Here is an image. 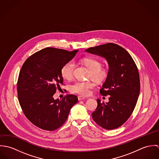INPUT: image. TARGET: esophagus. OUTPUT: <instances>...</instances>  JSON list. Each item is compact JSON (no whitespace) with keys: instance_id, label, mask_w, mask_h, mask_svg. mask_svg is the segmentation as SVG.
<instances>
[{"instance_id":"obj_1","label":"esophagus","mask_w":159,"mask_h":159,"mask_svg":"<svg viewBox=\"0 0 159 159\" xmlns=\"http://www.w3.org/2000/svg\"><path fill=\"white\" fill-rule=\"evenodd\" d=\"M78 100H79V101H80V100H84V99H86V98H85V97H82V96H78Z\"/></svg>"}]
</instances>
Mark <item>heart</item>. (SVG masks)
I'll return each mask as SVG.
<instances>
[{
    "label": "heart",
    "mask_w": 159,
    "mask_h": 159,
    "mask_svg": "<svg viewBox=\"0 0 159 159\" xmlns=\"http://www.w3.org/2000/svg\"><path fill=\"white\" fill-rule=\"evenodd\" d=\"M81 62L89 70L88 78H91L95 83H103L109 78V68L102 67L100 61L93 57H84L81 59ZM75 68V64L73 61H69L66 62L61 69L62 76L64 79L71 80L73 76ZM93 87L94 83L91 81H77L71 86L70 91L82 96H87Z\"/></svg>",
    "instance_id": "b5f03b06"
}]
</instances>
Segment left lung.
I'll use <instances>...</instances> for the list:
<instances>
[{"mask_svg": "<svg viewBox=\"0 0 159 159\" xmlns=\"http://www.w3.org/2000/svg\"><path fill=\"white\" fill-rule=\"evenodd\" d=\"M86 51L105 57L110 70L109 78L100 90L102 95H110L109 102L97 100L92 119L106 130L117 129L130 117L139 97L140 81L136 64L124 48L115 43L89 48Z\"/></svg>", "mask_w": 159, "mask_h": 159, "instance_id": "1", "label": "left lung"}]
</instances>
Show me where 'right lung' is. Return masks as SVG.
<instances>
[{"instance_id":"add662e5","label":"right lung","mask_w":159,"mask_h":159,"mask_svg":"<svg viewBox=\"0 0 159 159\" xmlns=\"http://www.w3.org/2000/svg\"><path fill=\"white\" fill-rule=\"evenodd\" d=\"M78 51L48 47L23 64L17 83L18 100L25 117L40 129L53 131L61 127L78 102L75 95H67L61 100L52 97L63 84L61 69Z\"/></svg>"}]
</instances>
